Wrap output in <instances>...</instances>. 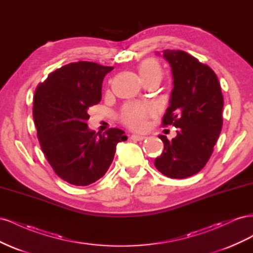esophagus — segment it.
<instances>
[{
	"mask_svg": "<svg viewBox=\"0 0 253 253\" xmlns=\"http://www.w3.org/2000/svg\"><path fill=\"white\" fill-rule=\"evenodd\" d=\"M145 138H147V137L143 136V135H139V134H133V135H131V139L136 140V141H141V140H143Z\"/></svg>",
	"mask_w": 253,
	"mask_h": 253,
	"instance_id": "1",
	"label": "esophagus"
}]
</instances>
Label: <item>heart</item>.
<instances>
[{"mask_svg": "<svg viewBox=\"0 0 253 253\" xmlns=\"http://www.w3.org/2000/svg\"><path fill=\"white\" fill-rule=\"evenodd\" d=\"M138 72L143 81L151 79L162 80L163 68L155 59H147L138 65ZM155 110L153 105L149 103L131 102L127 103L120 114V120L122 124L129 128L141 129L145 126L148 117L154 115Z\"/></svg>", "mask_w": 253, "mask_h": 253, "instance_id": "heart-1", "label": "heart"}]
</instances>
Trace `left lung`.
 I'll list each match as a JSON object with an SVG mask.
<instances>
[{"label": "left lung", "instance_id": "left-lung-1", "mask_svg": "<svg viewBox=\"0 0 253 253\" xmlns=\"http://www.w3.org/2000/svg\"><path fill=\"white\" fill-rule=\"evenodd\" d=\"M172 67L174 87L163 126H174L177 136L165 135L164 152L155 159L156 169L170 178H187L200 172L212 155L223 126L224 97L217 76L188 52L164 50Z\"/></svg>", "mask_w": 253, "mask_h": 253}]
</instances>
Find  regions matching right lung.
Returning a JSON list of instances; mask_svg holds the SVG:
<instances>
[{"mask_svg": "<svg viewBox=\"0 0 253 253\" xmlns=\"http://www.w3.org/2000/svg\"><path fill=\"white\" fill-rule=\"evenodd\" d=\"M113 66L88 61L58 68L38 85L34 96V121L42 152L61 179L88 186L106 173L116 145L127 137L120 128L103 134L90 131V106L101 100L102 81Z\"/></svg>", "mask_w": 253, "mask_h": 253, "instance_id": "1", "label": "right lung"}]
</instances>
